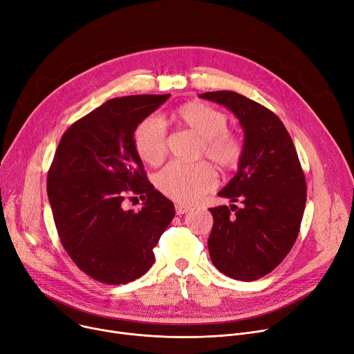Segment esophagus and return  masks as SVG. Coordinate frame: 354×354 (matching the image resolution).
Wrapping results in <instances>:
<instances>
[{
    "label": "esophagus",
    "mask_w": 354,
    "mask_h": 354,
    "mask_svg": "<svg viewBox=\"0 0 354 354\" xmlns=\"http://www.w3.org/2000/svg\"><path fill=\"white\" fill-rule=\"evenodd\" d=\"M175 209H176V214L178 215H183V214H186V212L191 210V207L186 206V205H176Z\"/></svg>",
    "instance_id": "esophagus-1"
}]
</instances>
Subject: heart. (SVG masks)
<instances>
[{
	"mask_svg": "<svg viewBox=\"0 0 354 354\" xmlns=\"http://www.w3.org/2000/svg\"><path fill=\"white\" fill-rule=\"evenodd\" d=\"M176 120L202 139L201 155L222 169L236 167L242 158V142L227 131V115L205 102L192 101L178 108ZM139 158L156 167L167 155V127L159 116H148L133 133ZM155 185L165 195L179 203H192L216 185V174L206 162L185 165L169 163L155 176Z\"/></svg>",
	"mask_w": 354,
	"mask_h": 354,
	"instance_id": "heart-1",
	"label": "heart"
}]
</instances>
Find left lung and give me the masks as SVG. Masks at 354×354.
I'll use <instances>...</instances> for the list:
<instances>
[{
	"instance_id": "left-lung-1",
	"label": "left lung",
	"mask_w": 354,
	"mask_h": 354,
	"mask_svg": "<svg viewBox=\"0 0 354 354\" xmlns=\"http://www.w3.org/2000/svg\"><path fill=\"white\" fill-rule=\"evenodd\" d=\"M199 97L230 109L245 133L238 172L218 194L242 206L209 209L210 261L232 279H261L283 261L300 230L306 179L297 152L285 125L263 105L232 91Z\"/></svg>"
}]
</instances>
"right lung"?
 <instances>
[{
  "mask_svg": "<svg viewBox=\"0 0 354 354\" xmlns=\"http://www.w3.org/2000/svg\"><path fill=\"white\" fill-rule=\"evenodd\" d=\"M168 95L113 98L62 135L46 180L61 243L75 265L106 285H124L153 265V248L175 216L174 203L147 179L136 127ZM131 193L145 201L123 209Z\"/></svg>",
  "mask_w": 354,
  "mask_h": 354,
  "instance_id": "add662e5",
  "label": "right lung"
}]
</instances>
